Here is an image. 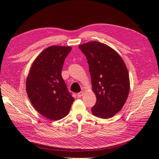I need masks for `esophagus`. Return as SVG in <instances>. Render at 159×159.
Returning a JSON list of instances; mask_svg holds the SVG:
<instances>
[{"label":"esophagus","mask_w":159,"mask_h":159,"mask_svg":"<svg viewBox=\"0 0 159 159\" xmlns=\"http://www.w3.org/2000/svg\"><path fill=\"white\" fill-rule=\"evenodd\" d=\"M84 91H81V92H80V93H78V98H81V97H82V96L84 95Z\"/></svg>","instance_id":"34e87169"}]
</instances>
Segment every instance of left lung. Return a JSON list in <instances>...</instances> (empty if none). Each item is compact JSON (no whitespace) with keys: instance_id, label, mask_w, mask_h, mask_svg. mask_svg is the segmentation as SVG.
I'll return each mask as SVG.
<instances>
[{"instance_id":"1","label":"left lung","mask_w":159,"mask_h":159,"mask_svg":"<svg viewBox=\"0 0 159 159\" xmlns=\"http://www.w3.org/2000/svg\"><path fill=\"white\" fill-rule=\"evenodd\" d=\"M89 64L92 90L97 98L92 114L102 119L113 117L127 99L130 80L125 64L118 53L98 41L79 45Z\"/></svg>"}]
</instances>
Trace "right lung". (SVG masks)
Wrapping results in <instances>:
<instances>
[{"label": "right lung", "mask_w": 159, "mask_h": 159, "mask_svg": "<svg viewBox=\"0 0 159 159\" xmlns=\"http://www.w3.org/2000/svg\"><path fill=\"white\" fill-rule=\"evenodd\" d=\"M71 46H52L43 50L31 65L26 82L28 98L37 111L52 121L69 113L74 98L61 77Z\"/></svg>", "instance_id": "add662e5"}]
</instances>
